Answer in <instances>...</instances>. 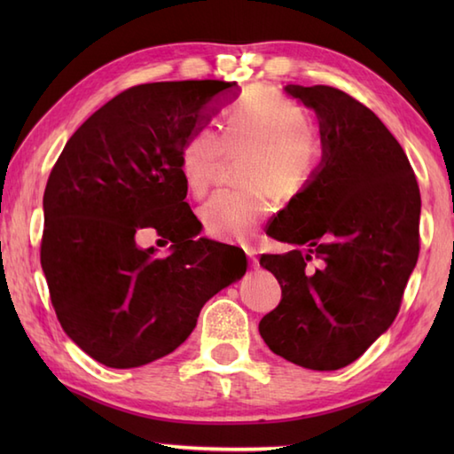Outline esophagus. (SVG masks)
Masks as SVG:
<instances>
[{"mask_svg": "<svg viewBox=\"0 0 454 454\" xmlns=\"http://www.w3.org/2000/svg\"><path fill=\"white\" fill-rule=\"evenodd\" d=\"M246 249V255L249 259V263H252V267H257L259 265V259H257V249L255 247H244Z\"/></svg>", "mask_w": 454, "mask_h": 454, "instance_id": "34e87169", "label": "esophagus"}]
</instances>
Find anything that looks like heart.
Masks as SVG:
<instances>
[{
    "label": "heart",
    "mask_w": 454,
    "mask_h": 454,
    "mask_svg": "<svg viewBox=\"0 0 454 454\" xmlns=\"http://www.w3.org/2000/svg\"><path fill=\"white\" fill-rule=\"evenodd\" d=\"M246 153L239 191H218L200 208L205 232L224 242L252 236L271 212L277 197L293 199L316 176L324 156L322 140L312 130L310 114L281 93L257 90L230 109L220 132L199 129L181 148L179 166L187 189L205 195L224 156Z\"/></svg>",
    "instance_id": "b5f03b06"
}]
</instances>
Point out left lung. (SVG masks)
Returning a JSON list of instances; mask_svg holds the SVG:
<instances>
[{
    "instance_id": "8db88e82",
    "label": "left lung",
    "mask_w": 454,
    "mask_h": 454,
    "mask_svg": "<svg viewBox=\"0 0 454 454\" xmlns=\"http://www.w3.org/2000/svg\"><path fill=\"white\" fill-rule=\"evenodd\" d=\"M285 90L316 111L324 160L267 228L306 249L259 259L283 291L259 333L286 361L337 371L398 316L419 255V187L406 152L369 107L330 85Z\"/></svg>"
}]
</instances>
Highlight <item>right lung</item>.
Instances as JSON below:
<instances>
[{
	"instance_id": "obj_1",
	"label": "right lung",
	"mask_w": 454,
	"mask_h": 454,
	"mask_svg": "<svg viewBox=\"0 0 454 454\" xmlns=\"http://www.w3.org/2000/svg\"><path fill=\"white\" fill-rule=\"evenodd\" d=\"M236 82L140 83L72 134L44 189L41 265L58 322L113 369L176 351L200 308L246 273L247 259L199 234L179 156ZM153 227L174 252L158 258L133 236ZM232 247V246H230Z\"/></svg>"
}]
</instances>
